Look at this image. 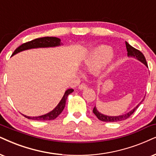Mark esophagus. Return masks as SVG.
Masks as SVG:
<instances>
[{
    "label": "esophagus",
    "instance_id": "esophagus-1",
    "mask_svg": "<svg viewBox=\"0 0 156 156\" xmlns=\"http://www.w3.org/2000/svg\"><path fill=\"white\" fill-rule=\"evenodd\" d=\"M86 88V83H82L79 86V87H78V88H79L80 90H83Z\"/></svg>",
    "mask_w": 156,
    "mask_h": 156
}]
</instances>
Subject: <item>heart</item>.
Here are the masks:
<instances>
[{"label":"heart","instance_id":"heart-1","mask_svg":"<svg viewBox=\"0 0 156 156\" xmlns=\"http://www.w3.org/2000/svg\"><path fill=\"white\" fill-rule=\"evenodd\" d=\"M113 51L109 46L102 45L96 48L84 62V68L90 72H95L111 58Z\"/></svg>","mask_w":156,"mask_h":156}]
</instances>
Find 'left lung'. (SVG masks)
I'll use <instances>...</instances> for the list:
<instances>
[{"instance_id":"left-lung-1","label":"left lung","mask_w":156,"mask_h":156,"mask_svg":"<svg viewBox=\"0 0 156 156\" xmlns=\"http://www.w3.org/2000/svg\"><path fill=\"white\" fill-rule=\"evenodd\" d=\"M125 44H126V47H127V55L129 57H133V58H137V60L140 61V62H143L146 66L147 68H148V66H147V61L145 60V56H144V55L140 51L137 50V49L134 48L133 47H132L130 44H129L127 42H125ZM141 101V102H142ZM141 102L140 104H141ZM140 104H138L137 106H136L135 108H134L133 110H131L130 112H128V113L125 114H123V115H119V116H117V117H111V116H106V115H104V114H102L100 113V112H98L97 111V109H96V106L94 108V109H93V112H94V114H95V115L97 117V118L99 120H101V121H103V122H119V121H122V120H125L127 119V118H129L130 116L133 114L134 112L136 109L138 108Z\"/></svg>"}]
</instances>
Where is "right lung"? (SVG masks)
I'll return each instance as SVG.
<instances>
[{"label": "right lung", "mask_w": 156, "mask_h": 156, "mask_svg": "<svg viewBox=\"0 0 156 156\" xmlns=\"http://www.w3.org/2000/svg\"><path fill=\"white\" fill-rule=\"evenodd\" d=\"M60 45V39L57 37H42V38L35 39L34 40L29 41L28 42L23 43L21 45H20L19 47L16 49L14 52L12 54V55H14L16 53L21 52L23 50H29V49L32 48H38V47H56ZM73 91V89L70 88L68 89L65 93L63 97H62L60 103L58 105L52 110V112H49L44 115L39 116V117H28V116L23 115V117L32 120H37V121H46V120H52L57 118L62 112L64 109L65 106L66 104V100L68 98V96Z\"/></svg>", "instance_id": "obj_1"}]
</instances>
